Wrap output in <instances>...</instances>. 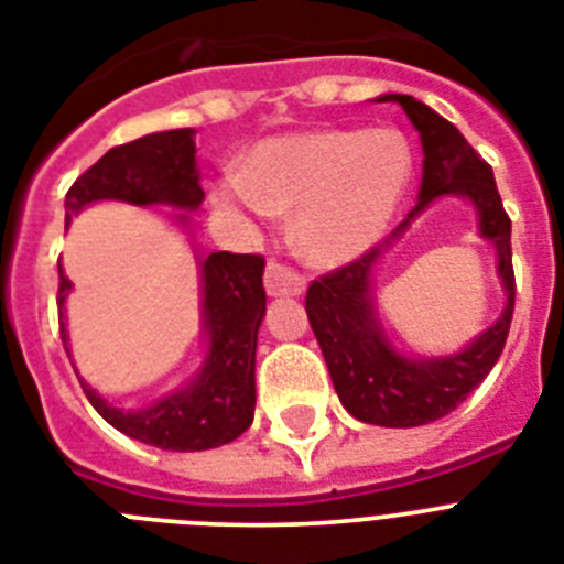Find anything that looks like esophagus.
<instances>
[{
  "label": "esophagus",
  "instance_id": "1",
  "mask_svg": "<svg viewBox=\"0 0 564 564\" xmlns=\"http://www.w3.org/2000/svg\"><path fill=\"white\" fill-rule=\"evenodd\" d=\"M264 288L271 296H296L305 288V279L293 271L291 264H282L276 259L264 264Z\"/></svg>",
  "mask_w": 564,
  "mask_h": 564
}]
</instances>
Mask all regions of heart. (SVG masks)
Returning <instances> with one entry per match:
<instances>
[{
  "label": "heart",
  "instance_id": "heart-1",
  "mask_svg": "<svg viewBox=\"0 0 564 564\" xmlns=\"http://www.w3.org/2000/svg\"><path fill=\"white\" fill-rule=\"evenodd\" d=\"M409 175L412 152L394 129H316L259 143L213 198L245 213L296 209V250L308 262L339 264L383 236Z\"/></svg>",
  "mask_w": 564,
  "mask_h": 564
}]
</instances>
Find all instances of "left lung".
I'll use <instances>...</instances> for the list:
<instances>
[{
	"mask_svg": "<svg viewBox=\"0 0 564 564\" xmlns=\"http://www.w3.org/2000/svg\"><path fill=\"white\" fill-rule=\"evenodd\" d=\"M380 104L392 100L403 106L423 143L421 198L409 216L394 227L383 245L366 250L360 259L334 268L314 279L305 293L311 328L332 371L339 403L362 423L375 426H423L458 409L473 389L484 383L496 360L505 351L510 319L516 305L513 250H510V216L505 213L496 189L492 166L464 141V134L449 120L409 95H383ZM438 194H467L482 218V235L500 250V275L508 291L506 314L476 344L453 358L441 361H406L394 356L370 305L368 276L379 248L397 238L420 209Z\"/></svg>",
	"mask_w": 564,
	"mask_h": 564,
	"instance_id": "left-lung-1",
	"label": "left lung"
}]
</instances>
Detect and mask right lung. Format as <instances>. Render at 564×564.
Returning a JSON list of instances; mask_svg holds the SVG:
<instances>
[{
    "instance_id": "add662e5",
    "label": "right lung",
    "mask_w": 564,
    "mask_h": 564,
    "mask_svg": "<svg viewBox=\"0 0 564 564\" xmlns=\"http://www.w3.org/2000/svg\"><path fill=\"white\" fill-rule=\"evenodd\" d=\"M193 134V129H170L109 149L65 193V221H72L77 209L100 198L198 207L204 202V189L195 170ZM57 271V305L63 308L72 279L65 276L59 262ZM262 271L264 259L259 253H209L202 264L209 357L198 380L141 412L109 406L80 380L83 392L100 417L129 438L172 453H198L239 438L253 423L256 334L264 316ZM59 334L65 346L63 311Z\"/></svg>"
}]
</instances>
